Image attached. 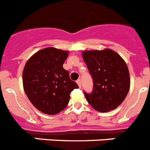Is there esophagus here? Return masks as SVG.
Listing matches in <instances>:
<instances>
[{"instance_id":"34e87169","label":"esophagus","mask_w":150,"mask_h":150,"mask_svg":"<svg viewBox=\"0 0 150 150\" xmlns=\"http://www.w3.org/2000/svg\"><path fill=\"white\" fill-rule=\"evenodd\" d=\"M76 83H77V84H78V86H79V87L80 88H81V80H80V79H78L77 80H76Z\"/></svg>"}]
</instances>
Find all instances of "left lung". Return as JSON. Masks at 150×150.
I'll use <instances>...</instances> for the list:
<instances>
[{"instance_id":"left-lung-1","label":"left lung","mask_w":150,"mask_h":150,"mask_svg":"<svg viewBox=\"0 0 150 150\" xmlns=\"http://www.w3.org/2000/svg\"><path fill=\"white\" fill-rule=\"evenodd\" d=\"M83 57L93 81V92H84L88 103L100 112L115 109L130 89V74L125 61L111 49L86 51L83 52Z\"/></svg>"}]
</instances>
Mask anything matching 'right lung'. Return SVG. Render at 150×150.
<instances>
[{
  "label": "right lung",
  "mask_w": 150,
  "mask_h": 150,
  "mask_svg": "<svg viewBox=\"0 0 150 150\" xmlns=\"http://www.w3.org/2000/svg\"><path fill=\"white\" fill-rule=\"evenodd\" d=\"M68 52L54 48L38 51L26 62L23 73L24 91L38 110L56 115L67 107L70 93L79 86L63 64Z\"/></svg>",
  "instance_id": "1"
}]
</instances>
